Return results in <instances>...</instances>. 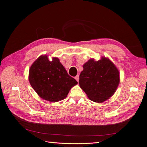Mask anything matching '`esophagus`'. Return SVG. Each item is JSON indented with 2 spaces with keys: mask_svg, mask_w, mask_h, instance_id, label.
<instances>
[{
  "mask_svg": "<svg viewBox=\"0 0 147 147\" xmlns=\"http://www.w3.org/2000/svg\"><path fill=\"white\" fill-rule=\"evenodd\" d=\"M75 80H77L78 82H79V75H77V76L75 77Z\"/></svg>",
  "mask_w": 147,
  "mask_h": 147,
  "instance_id": "obj_1",
  "label": "esophagus"
}]
</instances>
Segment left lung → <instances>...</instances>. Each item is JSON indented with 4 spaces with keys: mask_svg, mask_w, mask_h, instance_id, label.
<instances>
[{
    "mask_svg": "<svg viewBox=\"0 0 147 147\" xmlns=\"http://www.w3.org/2000/svg\"><path fill=\"white\" fill-rule=\"evenodd\" d=\"M79 78L80 86L88 98L95 102H103L109 99L119 82L118 69L105 57L98 61L89 60L83 65V70Z\"/></svg>",
    "mask_w": 147,
    "mask_h": 147,
    "instance_id": "obj_1",
    "label": "left lung"
}]
</instances>
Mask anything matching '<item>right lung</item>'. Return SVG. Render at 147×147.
<instances>
[{
	"mask_svg": "<svg viewBox=\"0 0 147 147\" xmlns=\"http://www.w3.org/2000/svg\"><path fill=\"white\" fill-rule=\"evenodd\" d=\"M29 80L40 97L53 102L65 99L71 88L77 84L58 58L49 61L46 55L40 56L31 65Z\"/></svg>",
	"mask_w": 147,
	"mask_h": 147,
	"instance_id": "add662e5",
	"label": "right lung"
}]
</instances>
